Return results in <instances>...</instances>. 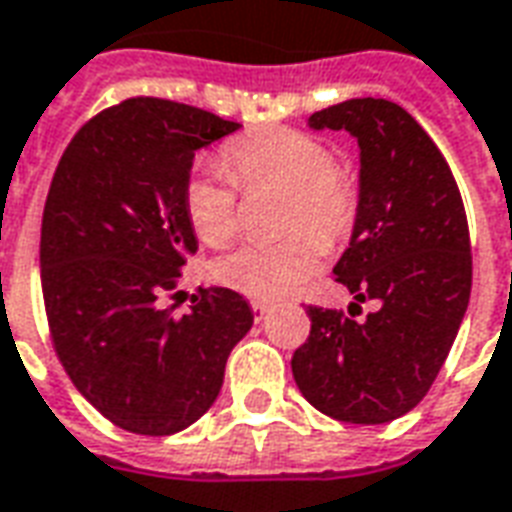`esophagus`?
Listing matches in <instances>:
<instances>
[{"label": "esophagus", "mask_w": 512, "mask_h": 512, "mask_svg": "<svg viewBox=\"0 0 512 512\" xmlns=\"http://www.w3.org/2000/svg\"><path fill=\"white\" fill-rule=\"evenodd\" d=\"M268 309H271V304H268V301H252V312H255L257 323H260V320L266 317Z\"/></svg>", "instance_id": "1"}]
</instances>
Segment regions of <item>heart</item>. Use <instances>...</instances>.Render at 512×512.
Masks as SVG:
<instances>
[{
    "label": "heart",
    "instance_id": "b5f03b06",
    "mask_svg": "<svg viewBox=\"0 0 512 512\" xmlns=\"http://www.w3.org/2000/svg\"><path fill=\"white\" fill-rule=\"evenodd\" d=\"M230 176L252 195L285 192L282 227L293 230L271 244H244L214 263V279L249 298H279L317 271L323 246L342 244L358 219V184L333 165L323 140L293 127H255L227 140ZM192 233L208 246H225L238 230V192L219 170L195 168L181 189Z\"/></svg>",
    "mask_w": 512,
    "mask_h": 512
}]
</instances>
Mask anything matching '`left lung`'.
Masks as SVG:
<instances>
[{"instance_id": "obj_1", "label": "left lung", "mask_w": 512, "mask_h": 512, "mask_svg": "<svg viewBox=\"0 0 512 512\" xmlns=\"http://www.w3.org/2000/svg\"><path fill=\"white\" fill-rule=\"evenodd\" d=\"M309 127L358 138L361 203L333 274L358 304L380 306L361 323L309 306L312 331L293 355L295 385L328 418L388 423L429 393L464 320L467 214L437 143L396 102H339L312 113Z\"/></svg>"}]
</instances>
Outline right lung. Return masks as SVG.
Here are the masks:
<instances>
[{"label": "right lung", "mask_w": 512, "mask_h": 512, "mask_svg": "<svg viewBox=\"0 0 512 512\" xmlns=\"http://www.w3.org/2000/svg\"><path fill=\"white\" fill-rule=\"evenodd\" d=\"M238 127L184 102L130 97L86 121L56 165L40 233L54 350L83 399L132 434L192 426L255 320L227 287H200L181 317L160 306L198 249L181 200L195 151Z\"/></svg>", "instance_id": "add662e5"}]
</instances>
